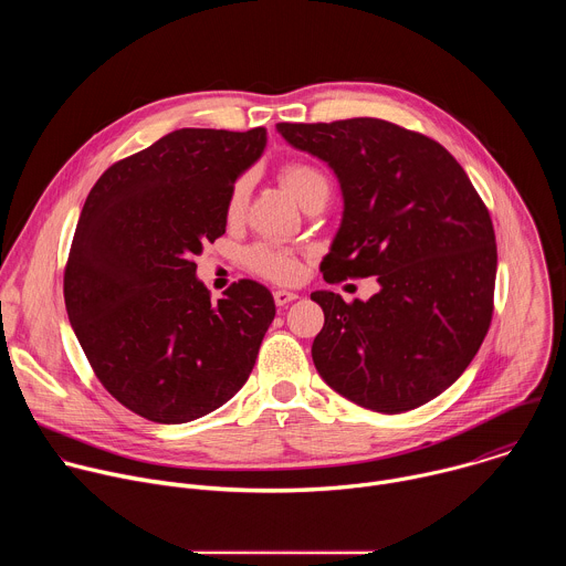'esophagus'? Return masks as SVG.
Listing matches in <instances>:
<instances>
[{
	"mask_svg": "<svg viewBox=\"0 0 566 566\" xmlns=\"http://www.w3.org/2000/svg\"><path fill=\"white\" fill-rule=\"evenodd\" d=\"M273 297H275V304H277V306H286V304H291L293 300H297V293H293V291H284V289H277V291L273 293Z\"/></svg>",
	"mask_w": 566,
	"mask_h": 566,
	"instance_id": "1",
	"label": "esophagus"
}]
</instances>
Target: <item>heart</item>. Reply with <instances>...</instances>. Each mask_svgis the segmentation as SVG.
<instances>
[{
  "label": "heart",
  "mask_w": 566,
  "mask_h": 566,
  "mask_svg": "<svg viewBox=\"0 0 566 566\" xmlns=\"http://www.w3.org/2000/svg\"><path fill=\"white\" fill-rule=\"evenodd\" d=\"M280 181L284 188L297 199L300 206L308 203L315 197H327L329 199V179L325 172L317 170L311 164H304V160H291L282 170H280ZM249 195H251V184L249 179H239L228 197V219H239L244 214L249 206ZM249 266L258 271L260 275L275 280V282H293L300 275V262L297 258L280 249L275 244H260L249 251Z\"/></svg>",
  "instance_id": "b5f03b06"
}]
</instances>
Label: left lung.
<instances>
[{
  "label": "left lung",
  "instance_id": "obj_1",
  "mask_svg": "<svg viewBox=\"0 0 566 566\" xmlns=\"http://www.w3.org/2000/svg\"><path fill=\"white\" fill-rule=\"evenodd\" d=\"M295 149L334 170L343 221L322 275H376L380 291L347 304L311 300L325 327L317 374L356 406L398 415L446 391L489 334L497 273L495 230L468 175L437 140L380 118L277 123Z\"/></svg>",
  "mask_w": 566,
  "mask_h": 566
}]
</instances>
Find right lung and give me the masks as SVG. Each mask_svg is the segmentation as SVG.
<instances>
[{"label": "right lung", "mask_w": 566, "mask_h": 566, "mask_svg": "<svg viewBox=\"0 0 566 566\" xmlns=\"http://www.w3.org/2000/svg\"><path fill=\"white\" fill-rule=\"evenodd\" d=\"M266 129H177L118 160L80 212L64 269L75 338L105 389L154 423H188L230 400L275 317L266 286L239 280L210 302L195 258L226 232L234 181Z\"/></svg>", "instance_id": "right-lung-1"}]
</instances>
